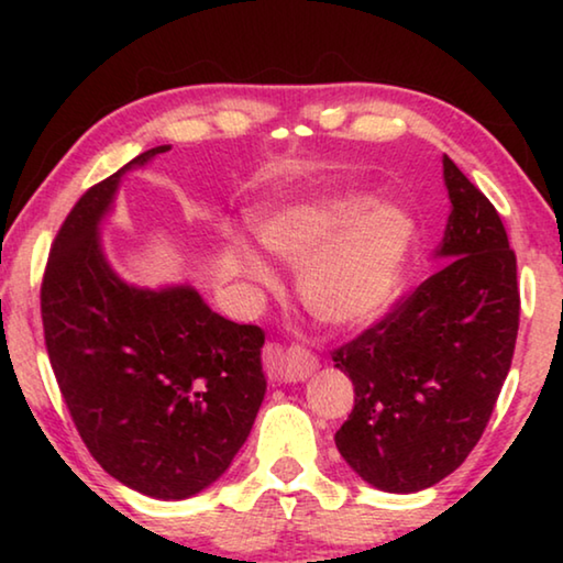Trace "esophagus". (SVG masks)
<instances>
[{
  "label": "esophagus",
  "mask_w": 563,
  "mask_h": 563,
  "mask_svg": "<svg viewBox=\"0 0 563 563\" xmlns=\"http://www.w3.org/2000/svg\"><path fill=\"white\" fill-rule=\"evenodd\" d=\"M280 355V377L285 383H302L308 379L312 373L318 369V357L312 355L310 350H305L302 345H290L278 352Z\"/></svg>",
  "instance_id": "obj_1"
}]
</instances>
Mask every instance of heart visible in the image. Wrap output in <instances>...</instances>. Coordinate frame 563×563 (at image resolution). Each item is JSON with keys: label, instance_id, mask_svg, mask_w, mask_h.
<instances>
[{"label": "heart", "instance_id": "b5f03b06", "mask_svg": "<svg viewBox=\"0 0 563 563\" xmlns=\"http://www.w3.org/2000/svg\"><path fill=\"white\" fill-rule=\"evenodd\" d=\"M263 245L302 265L300 298L328 325L347 328L375 320L395 300L412 253L417 228L399 208H377L369 198H345L322 211L292 208L258 223ZM243 268L255 283L271 273L258 255L243 251Z\"/></svg>", "mask_w": 563, "mask_h": 563}]
</instances>
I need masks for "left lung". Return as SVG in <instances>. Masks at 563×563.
I'll list each match as a JSON object with an SVG mask.
<instances>
[{
	"instance_id": "8db88e82",
	"label": "left lung",
	"mask_w": 563,
	"mask_h": 563,
	"mask_svg": "<svg viewBox=\"0 0 563 563\" xmlns=\"http://www.w3.org/2000/svg\"><path fill=\"white\" fill-rule=\"evenodd\" d=\"M452 201L430 278L332 350L355 385L335 434L345 462L377 489H427L479 442L511 367L519 332L517 255L497 208L444 156Z\"/></svg>"
}]
</instances>
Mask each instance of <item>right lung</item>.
<instances>
[{"label":"right lung","mask_w":563,"mask_h":563,"mask_svg":"<svg viewBox=\"0 0 563 563\" xmlns=\"http://www.w3.org/2000/svg\"><path fill=\"white\" fill-rule=\"evenodd\" d=\"M164 151H144L74 203L44 268L42 325L93 460L141 494L186 499L251 434L265 395V332L221 318L190 288H131L103 261L97 228L121 174Z\"/></svg>","instance_id":"obj_1"}]
</instances>
